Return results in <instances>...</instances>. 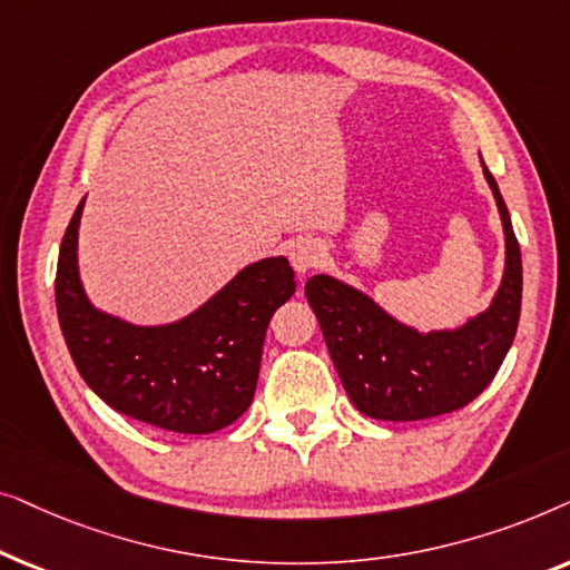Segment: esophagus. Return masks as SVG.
<instances>
[{
    "label": "esophagus",
    "instance_id": "1",
    "mask_svg": "<svg viewBox=\"0 0 570 570\" xmlns=\"http://www.w3.org/2000/svg\"><path fill=\"white\" fill-rule=\"evenodd\" d=\"M324 262V248L316 240H295L291 248V264L298 275H308L311 269Z\"/></svg>",
    "mask_w": 570,
    "mask_h": 570
}]
</instances>
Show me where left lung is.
I'll use <instances>...</instances> for the list:
<instances>
[{"label": "left lung", "mask_w": 570, "mask_h": 570, "mask_svg": "<svg viewBox=\"0 0 570 570\" xmlns=\"http://www.w3.org/2000/svg\"><path fill=\"white\" fill-rule=\"evenodd\" d=\"M503 225L501 285L480 314L459 326L420 332L332 275H314L306 298L322 326L342 386L373 420L439 417L470 404L501 368L521 314V252L493 174L482 163Z\"/></svg>", "instance_id": "8db88e82"}]
</instances>
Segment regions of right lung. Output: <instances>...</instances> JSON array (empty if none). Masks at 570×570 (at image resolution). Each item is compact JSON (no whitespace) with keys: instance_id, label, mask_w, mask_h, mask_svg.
<instances>
[{"instance_id":"right-lung-1","label":"right lung","mask_w":570,"mask_h":570,"mask_svg":"<svg viewBox=\"0 0 570 570\" xmlns=\"http://www.w3.org/2000/svg\"><path fill=\"white\" fill-rule=\"evenodd\" d=\"M77 205L59 248L57 314L69 355L92 392L116 412L174 433H215L254 400L269 318L291 301L285 256L246 264L220 291L176 322L135 324L98 308L80 277Z\"/></svg>"}]
</instances>
